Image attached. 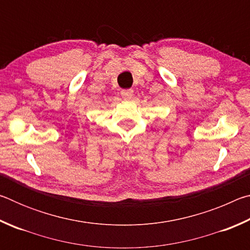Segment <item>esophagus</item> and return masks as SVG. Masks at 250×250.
<instances>
[{
    "label": "esophagus",
    "instance_id": "1",
    "mask_svg": "<svg viewBox=\"0 0 250 250\" xmlns=\"http://www.w3.org/2000/svg\"><path fill=\"white\" fill-rule=\"evenodd\" d=\"M121 96L125 100H130L133 96V89L130 88V89H122L121 90Z\"/></svg>",
    "mask_w": 250,
    "mask_h": 250
}]
</instances>
